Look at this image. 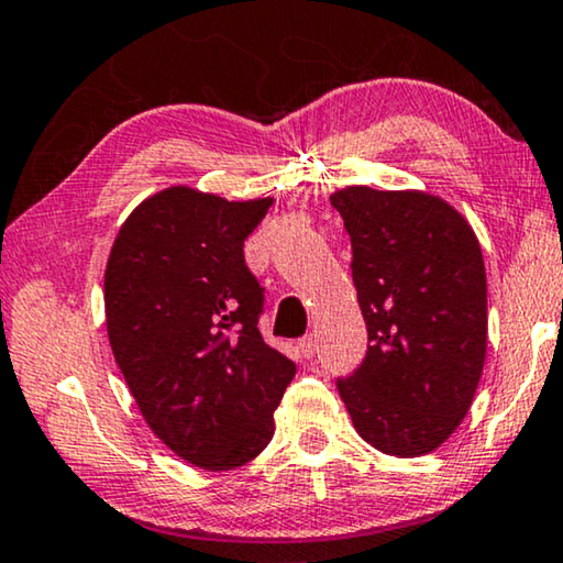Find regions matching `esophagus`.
Segmentation results:
<instances>
[{"label": "esophagus", "instance_id": "34e87169", "mask_svg": "<svg viewBox=\"0 0 563 563\" xmlns=\"http://www.w3.org/2000/svg\"><path fill=\"white\" fill-rule=\"evenodd\" d=\"M297 350L301 353V357H312L314 355V335H305V338H299V342H297Z\"/></svg>", "mask_w": 563, "mask_h": 563}]
</instances>
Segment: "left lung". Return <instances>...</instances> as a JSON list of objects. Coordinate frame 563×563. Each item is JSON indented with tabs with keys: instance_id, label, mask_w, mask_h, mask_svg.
<instances>
[{
	"instance_id": "1",
	"label": "left lung",
	"mask_w": 563,
	"mask_h": 563,
	"mask_svg": "<svg viewBox=\"0 0 563 563\" xmlns=\"http://www.w3.org/2000/svg\"><path fill=\"white\" fill-rule=\"evenodd\" d=\"M353 246L368 350L338 378L357 434L421 457L467 417L487 350V282L470 223L437 195L345 187L330 198Z\"/></svg>"
}]
</instances>
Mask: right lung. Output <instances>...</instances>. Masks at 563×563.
Listing matches in <instances>:
<instances>
[{
    "instance_id": "right-lung-1",
    "label": "right lung",
    "mask_w": 563,
    "mask_h": 563,
    "mask_svg": "<svg viewBox=\"0 0 563 563\" xmlns=\"http://www.w3.org/2000/svg\"><path fill=\"white\" fill-rule=\"evenodd\" d=\"M272 202L167 187L134 208L106 264V330L142 417L210 472L264 452L297 373L258 332L264 287L243 258Z\"/></svg>"
}]
</instances>
